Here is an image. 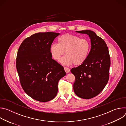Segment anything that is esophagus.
Instances as JSON below:
<instances>
[{
    "label": "esophagus",
    "instance_id": "esophagus-1",
    "mask_svg": "<svg viewBox=\"0 0 126 126\" xmlns=\"http://www.w3.org/2000/svg\"><path fill=\"white\" fill-rule=\"evenodd\" d=\"M64 69L66 72V73H68L70 71V69L67 67H64Z\"/></svg>",
    "mask_w": 126,
    "mask_h": 126
}]
</instances>
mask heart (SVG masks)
Wrapping results in <instances>:
<instances>
[{
    "instance_id": "b5f03b06",
    "label": "heart",
    "mask_w": 126,
    "mask_h": 126,
    "mask_svg": "<svg viewBox=\"0 0 126 126\" xmlns=\"http://www.w3.org/2000/svg\"><path fill=\"white\" fill-rule=\"evenodd\" d=\"M90 48L91 44L88 39L66 33L59 37L58 44L50 46V52L54 59L59 60L65 51L66 55L60 60L62 64L80 65L87 59Z\"/></svg>"
}]
</instances>
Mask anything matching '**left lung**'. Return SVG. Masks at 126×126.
<instances>
[{
    "mask_svg": "<svg viewBox=\"0 0 126 126\" xmlns=\"http://www.w3.org/2000/svg\"><path fill=\"white\" fill-rule=\"evenodd\" d=\"M88 35L91 48L86 61L71 69L75 77L74 91L78 97L89 99L97 96L106 86L109 77L110 57L105 41L93 31H76Z\"/></svg>",
    "mask_w": 126,
    "mask_h": 126,
    "instance_id": "obj_1",
    "label": "left lung"
}]
</instances>
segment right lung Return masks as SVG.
<instances>
[{
  "mask_svg": "<svg viewBox=\"0 0 126 126\" xmlns=\"http://www.w3.org/2000/svg\"><path fill=\"white\" fill-rule=\"evenodd\" d=\"M60 34L37 33L26 38L18 50L16 68L24 92L42 102L54 98L58 83L66 75L64 68L52 58L50 47Z\"/></svg>",
  "mask_w": 126,
  "mask_h": 126,
  "instance_id": "right-lung-1",
  "label": "right lung"
}]
</instances>
